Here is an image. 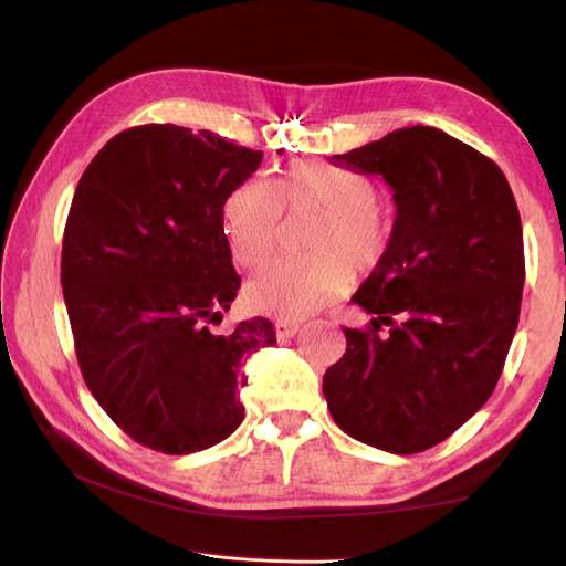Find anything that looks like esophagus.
<instances>
[{
  "mask_svg": "<svg viewBox=\"0 0 566 566\" xmlns=\"http://www.w3.org/2000/svg\"><path fill=\"white\" fill-rule=\"evenodd\" d=\"M298 328H302L298 321H276V324H274V331H276V336H280V338L296 336Z\"/></svg>",
  "mask_w": 566,
  "mask_h": 566,
  "instance_id": "obj_1",
  "label": "esophagus"
}]
</instances>
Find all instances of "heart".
<instances>
[{"mask_svg":"<svg viewBox=\"0 0 566 566\" xmlns=\"http://www.w3.org/2000/svg\"><path fill=\"white\" fill-rule=\"evenodd\" d=\"M370 176L321 161H292L272 181L245 179L223 201V230L232 258L260 268L274 252L282 210H316L306 258L274 260L248 284V302L284 321L306 318L353 286V272L380 268L392 245V223L380 210Z\"/></svg>","mask_w":566,"mask_h":566,"instance_id":"1","label":"heart"}]
</instances>
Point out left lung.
<instances>
[{
    "instance_id": "8db88e82",
    "label": "left lung",
    "mask_w": 566,
    "mask_h": 566,
    "mask_svg": "<svg viewBox=\"0 0 566 566\" xmlns=\"http://www.w3.org/2000/svg\"><path fill=\"white\" fill-rule=\"evenodd\" d=\"M331 161L382 176L397 216L390 252L353 294L375 318L343 328L326 402L363 444L419 453L479 412L503 373L525 284L517 203L495 161L437 127Z\"/></svg>"
}]
</instances>
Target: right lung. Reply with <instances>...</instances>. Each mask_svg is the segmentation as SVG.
Masks as SVG:
<instances>
[{"mask_svg": "<svg viewBox=\"0 0 566 566\" xmlns=\"http://www.w3.org/2000/svg\"><path fill=\"white\" fill-rule=\"evenodd\" d=\"M262 151L216 132L142 125L87 164L63 232L61 284L87 390L142 447L193 453L245 417V360L274 346L270 318L223 321L240 276L223 201Z\"/></svg>", "mask_w": 566, "mask_h": 566, "instance_id": "1", "label": "right lung"}]
</instances>
